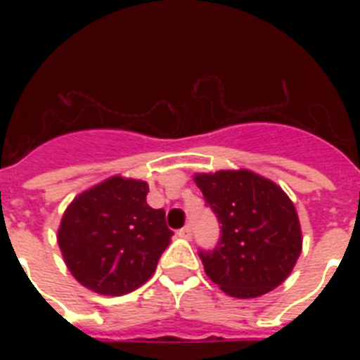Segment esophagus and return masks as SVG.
Returning <instances> with one entry per match:
<instances>
[{
    "mask_svg": "<svg viewBox=\"0 0 360 360\" xmlns=\"http://www.w3.org/2000/svg\"><path fill=\"white\" fill-rule=\"evenodd\" d=\"M177 236L183 237V239H191V237H192V228L188 224H186L185 228H181V230L177 231Z\"/></svg>",
    "mask_w": 360,
    "mask_h": 360,
    "instance_id": "34e87169",
    "label": "esophagus"
}]
</instances>
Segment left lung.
Returning <instances> with one entry per match:
<instances>
[{"instance_id": "obj_1", "label": "left lung", "mask_w": 360, "mask_h": 360, "mask_svg": "<svg viewBox=\"0 0 360 360\" xmlns=\"http://www.w3.org/2000/svg\"><path fill=\"white\" fill-rule=\"evenodd\" d=\"M194 179L220 224L217 246L198 252L209 278L239 299L259 297L282 284L302 246L299 217L284 191L248 169Z\"/></svg>"}]
</instances>
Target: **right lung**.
I'll return each instance as SVG.
<instances>
[{
	"mask_svg": "<svg viewBox=\"0 0 360 360\" xmlns=\"http://www.w3.org/2000/svg\"><path fill=\"white\" fill-rule=\"evenodd\" d=\"M147 192L143 181L110 177L67 207L58 243L82 285L124 295L151 278L174 231L164 209L147 205Z\"/></svg>",
	"mask_w": 360,
	"mask_h": 360,
	"instance_id": "right-lung-1",
	"label": "right lung"
}]
</instances>
